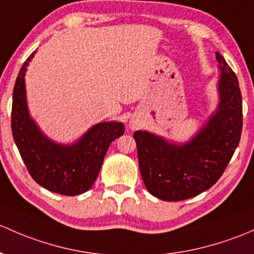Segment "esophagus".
Masks as SVG:
<instances>
[{
	"instance_id": "obj_1",
	"label": "esophagus",
	"mask_w": 254,
	"mask_h": 254,
	"mask_svg": "<svg viewBox=\"0 0 254 254\" xmlns=\"http://www.w3.org/2000/svg\"><path fill=\"white\" fill-rule=\"evenodd\" d=\"M130 127H131V129H132V130H134V129H135V127H136V125H135V124H130Z\"/></svg>"
}]
</instances>
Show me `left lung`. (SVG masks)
Here are the masks:
<instances>
[{
	"instance_id": "left-lung-1",
	"label": "left lung",
	"mask_w": 254,
	"mask_h": 254,
	"mask_svg": "<svg viewBox=\"0 0 254 254\" xmlns=\"http://www.w3.org/2000/svg\"><path fill=\"white\" fill-rule=\"evenodd\" d=\"M218 111L193 140L168 143L147 131H135L138 165L149 193L168 202L184 201L212 188L225 172L242 132V96L239 80L220 53Z\"/></svg>"
}]
</instances>
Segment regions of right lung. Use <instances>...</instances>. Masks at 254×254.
<instances>
[{
	"instance_id": "obj_1",
	"label": "right lung",
	"mask_w": 254,
	"mask_h": 254,
	"mask_svg": "<svg viewBox=\"0 0 254 254\" xmlns=\"http://www.w3.org/2000/svg\"><path fill=\"white\" fill-rule=\"evenodd\" d=\"M34 51L21 65L14 84L10 127L29 174L42 188L64 196L86 192L95 183L112 141L124 134L122 123H100L73 146H61L41 134L30 119L25 101V71Z\"/></svg>"
}]
</instances>
